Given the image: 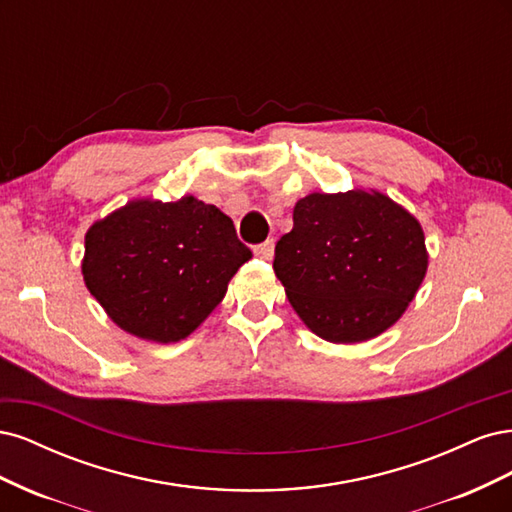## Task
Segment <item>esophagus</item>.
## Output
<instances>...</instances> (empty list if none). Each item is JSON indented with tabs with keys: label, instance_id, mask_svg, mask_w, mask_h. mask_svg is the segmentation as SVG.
Instances as JSON below:
<instances>
[{
	"label": "esophagus",
	"instance_id": "esophagus-1",
	"mask_svg": "<svg viewBox=\"0 0 512 512\" xmlns=\"http://www.w3.org/2000/svg\"><path fill=\"white\" fill-rule=\"evenodd\" d=\"M254 254H256L258 258H262V260H271L273 254H275V241H273V239H267V241L258 243V245L254 247Z\"/></svg>",
	"mask_w": 512,
	"mask_h": 512
}]
</instances>
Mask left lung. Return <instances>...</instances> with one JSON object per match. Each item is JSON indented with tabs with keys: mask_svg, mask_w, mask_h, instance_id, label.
I'll list each match as a JSON object with an SVG mask.
<instances>
[{
	"mask_svg": "<svg viewBox=\"0 0 512 512\" xmlns=\"http://www.w3.org/2000/svg\"><path fill=\"white\" fill-rule=\"evenodd\" d=\"M273 271L294 312L333 344L365 342L406 312L427 271L423 228L384 194H309Z\"/></svg>",
	"mask_w": 512,
	"mask_h": 512,
	"instance_id": "1",
	"label": "left lung"
}]
</instances>
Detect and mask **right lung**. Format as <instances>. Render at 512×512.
<instances>
[{
    "mask_svg": "<svg viewBox=\"0 0 512 512\" xmlns=\"http://www.w3.org/2000/svg\"><path fill=\"white\" fill-rule=\"evenodd\" d=\"M252 258L228 215L194 196L134 200L89 228L83 275L123 331L170 344L188 337Z\"/></svg>",
    "mask_w": 512,
    "mask_h": 512,
    "instance_id": "1",
    "label": "right lung"
}]
</instances>
